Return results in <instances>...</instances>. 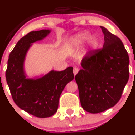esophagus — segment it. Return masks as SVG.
I'll list each match as a JSON object with an SVG mask.
<instances>
[{"mask_svg": "<svg viewBox=\"0 0 135 135\" xmlns=\"http://www.w3.org/2000/svg\"><path fill=\"white\" fill-rule=\"evenodd\" d=\"M78 72H79V69H78L77 68H73V74L75 76L76 75V74H77Z\"/></svg>", "mask_w": 135, "mask_h": 135, "instance_id": "34e87169", "label": "esophagus"}]
</instances>
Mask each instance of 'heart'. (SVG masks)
I'll return each instance as SVG.
<instances>
[{"label":"heart","mask_w":135,"mask_h":135,"mask_svg":"<svg viewBox=\"0 0 135 135\" xmlns=\"http://www.w3.org/2000/svg\"><path fill=\"white\" fill-rule=\"evenodd\" d=\"M90 35L89 31H84L79 34L69 39L68 43V47L69 50H76L82 47L85 42L88 40L87 46L89 51H94L97 50L100 45V38L96 34ZM89 38L88 39V38Z\"/></svg>","instance_id":"obj_1"}]
</instances>
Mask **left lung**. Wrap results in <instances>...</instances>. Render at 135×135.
<instances>
[{
    "label": "left lung",
    "instance_id": "left-lung-1",
    "mask_svg": "<svg viewBox=\"0 0 135 135\" xmlns=\"http://www.w3.org/2000/svg\"><path fill=\"white\" fill-rule=\"evenodd\" d=\"M100 27L104 35L103 47L83 58L82 68L75 76L81 105L93 114L117 104L129 76V59L122 42Z\"/></svg>",
    "mask_w": 135,
    "mask_h": 135
}]
</instances>
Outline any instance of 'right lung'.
<instances>
[{
    "label": "right lung",
    "mask_w": 135,
    "mask_h": 135,
    "mask_svg": "<svg viewBox=\"0 0 135 135\" xmlns=\"http://www.w3.org/2000/svg\"><path fill=\"white\" fill-rule=\"evenodd\" d=\"M50 31H31L20 39L9 54L6 71L14 102L21 109L38 118H47L55 113L62 91L74 79L72 67L61 71L52 70L39 79L26 78L24 62L31 44L42 40Z\"/></svg>",
    "instance_id": "add662e5"
}]
</instances>
